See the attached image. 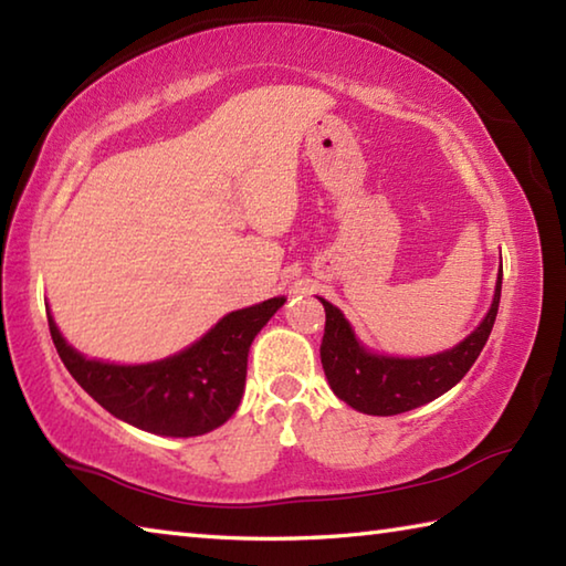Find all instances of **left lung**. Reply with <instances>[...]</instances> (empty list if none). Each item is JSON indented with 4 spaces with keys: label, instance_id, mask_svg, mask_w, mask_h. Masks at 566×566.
<instances>
[{
    "label": "left lung",
    "instance_id": "left-lung-1",
    "mask_svg": "<svg viewBox=\"0 0 566 566\" xmlns=\"http://www.w3.org/2000/svg\"><path fill=\"white\" fill-rule=\"evenodd\" d=\"M502 292V266L490 312L468 338L443 354L398 358L368 352L358 342L352 324L334 304L322 300L326 326L322 338V366L334 394L368 416H396L426 406L453 388L475 364L495 324Z\"/></svg>",
    "mask_w": 566,
    "mask_h": 566
}]
</instances>
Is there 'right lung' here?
Wrapping results in <instances>:
<instances>
[{
    "label": "right lung",
    "instance_id": "add662e5",
    "mask_svg": "<svg viewBox=\"0 0 566 566\" xmlns=\"http://www.w3.org/2000/svg\"><path fill=\"white\" fill-rule=\"evenodd\" d=\"M284 302V296H274L232 312L185 352L138 366L81 356L46 314L61 361L96 403L148 433L192 438L220 428L238 410L248 378L250 346Z\"/></svg>",
    "mask_w": 566,
    "mask_h": 566
}]
</instances>
